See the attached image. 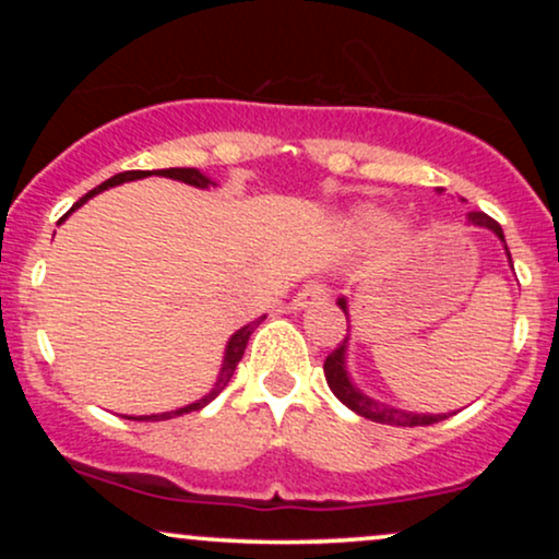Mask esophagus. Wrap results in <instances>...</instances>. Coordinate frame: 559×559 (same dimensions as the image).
<instances>
[{"label":"esophagus","instance_id":"obj_1","mask_svg":"<svg viewBox=\"0 0 559 559\" xmlns=\"http://www.w3.org/2000/svg\"><path fill=\"white\" fill-rule=\"evenodd\" d=\"M325 294H329V288L325 284H320V281H307L305 286L299 288L297 297H294V310H301V307H310V305H318L320 299H325Z\"/></svg>","mask_w":559,"mask_h":559}]
</instances>
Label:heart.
<instances>
[{
  "label": "heart",
  "mask_w": 559,
  "mask_h": 559,
  "mask_svg": "<svg viewBox=\"0 0 559 559\" xmlns=\"http://www.w3.org/2000/svg\"><path fill=\"white\" fill-rule=\"evenodd\" d=\"M360 226H362L365 230H378V228H383V226H386V215L376 213V210H368V213L360 215Z\"/></svg>",
  "instance_id": "1"
}]
</instances>
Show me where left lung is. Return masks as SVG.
I'll return each instance as SVG.
<instances>
[{"instance_id":"8db88e82","label":"left lung","mask_w":559,"mask_h":559,"mask_svg":"<svg viewBox=\"0 0 559 559\" xmlns=\"http://www.w3.org/2000/svg\"><path fill=\"white\" fill-rule=\"evenodd\" d=\"M473 226H484V228H491L493 234L499 236V239L504 241V234H502V226H499L493 217H489L486 213H471ZM507 258H510V252H507ZM512 262V258H510ZM338 305H342V310L346 312V305L344 299H338ZM344 344L336 346V349L331 352L329 357H325L323 362V373H325V381H329V386L333 394L338 396V402H344L346 407L355 409L357 415H362V418L373 420V423H383V426H402V428H415V426H433V423L444 420L447 415H415V413H404V409H396V407H389V404H381V402H373L368 400V396H362L360 391L349 383V376H346L344 370Z\"/></svg>"}]
</instances>
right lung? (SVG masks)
Here are the masks:
<instances>
[{"instance_id": "add662e5", "label": "right lung", "mask_w": 559, "mask_h": 559, "mask_svg": "<svg viewBox=\"0 0 559 559\" xmlns=\"http://www.w3.org/2000/svg\"><path fill=\"white\" fill-rule=\"evenodd\" d=\"M155 173H157V176H165V178H176V181H183V183H189V186H199V189H204V186L210 183V178H207V176H202V173L194 170V168H165V170H155ZM146 176H152V170H126V173H118V176L107 178L105 183H99V186H96V189L88 191L86 197H81L79 202H75L73 207H70V213H73L75 207H81V204L86 202L88 197L99 194V191L110 189V186H118V183H123V181H136V178H146ZM70 213H68V215H70ZM68 215H66V217H68ZM66 217H62V221H66ZM260 320H262V318H260ZM260 320H252V323H249V325H243L241 331H236L234 336H230V342H228V349H226V360H223V370H221V376H217V383H215V389L210 391V394L204 396V400H199V402H194V404H189V407L173 409V413H163V415H146V418H128V420H170V418H176V415H183V413H194V409H202L204 404H207V402H213L215 396L221 394V391L228 386L230 376H234L236 365H239V360H241V357H243V349H247V342H249V336H252V331L258 329V325H260Z\"/></svg>"}]
</instances>
